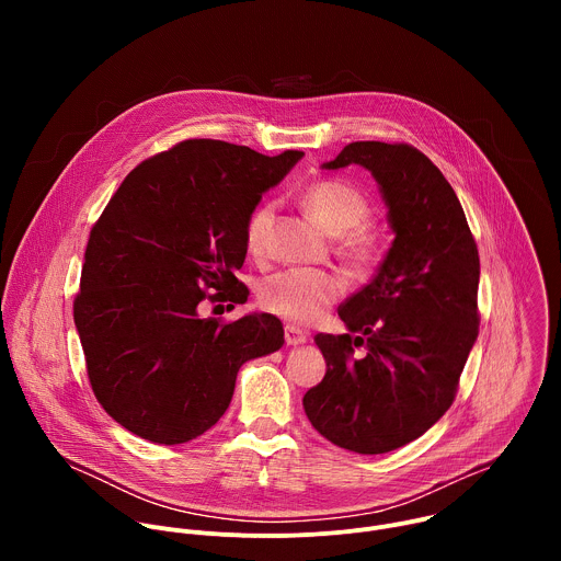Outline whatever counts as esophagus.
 Wrapping results in <instances>:
<instances>
[{
  "mask_svg": "<svg viewBox=\"0 0 561 561\" xmlns=\"http://www.w3.org/2000/svg\"><path fill=\"white\" fill-rule=\"evenodd\" d=\"M284 340H286L288 346H299V344H304L308 340V335L301 329H297L293 324H286L284 327Z\"/></svg>",
  "mask_w": 561,
  "mask_h": 561,
  "instance_id": "obj_1",
  "label": "esophagus"
}]
</instances>
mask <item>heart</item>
<instances>
[{"label":"heart","mask_w":561,"mask_h":561,"mask_svg":"<svg viewBox=\"0 0 561 561\" xmlns=\"http://www.w3.org/2000/svg\"><path fill=\"white\" fill-rule=\"evenodd\" d=\"M304 206L331 234H344L342 253L348 260L364 264L373 257V242L357 230L366 224L370 204L355 186L337 180L314 182L304 191ZM271 224L273 204H262L251 213L247 221V249L253 255L264 253ZM342 290L344 282L333 273L279 271L262 279L257 301L264 310L288 322L310 324L340 299Z\"/></svg>","instance_id":"obj_1"}]
</instances>
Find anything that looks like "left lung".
<instances>
[{
	"label": "left lung",
	"instance_id": "left-lung-1",
	"mask_svg": "<svg viewBox=\"0 0 561 561\" xmlns=\"http://www.w3.org/2000/svg\"><path fill=\"white\" fill-rule=\"evenodd\" d=\"M351 164L375 178L394 239L370 284L337 310L348 333L314 337L327 375L304 394V411L335 446L379 455L450 409L477 340L479 255L455 191L424 152L353 141L322 169Z\"/></svg>",
	"mask_w": 561,
	"mask_h": 561
}]
</instances>
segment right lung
Here are the masks:
<instances>
[{
	"label": "right lung",
	"mask_w": 561,
	"mask_h": 561,
	"mask_svg": "<svg viewBox=\"0 0 561 561\" xmlns=\"http://www.w3.org/2000/svg\"><path fill=\"white\" fill-rule=\"evenodd\" d=\"M301 157L186 139L130 171L93 226L72 317L98 402L133 435L199 437L226 413L242 364L282 348L275 314L219 324L197 306L208 290L249 299L234 277L247 221Z\"/></svg>",
	"instance_id": "add662e5"
}]
</instances>
